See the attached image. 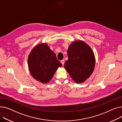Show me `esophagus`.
Wrapping results in <instances>:
<instances>
[{
  "label": "esophagus",
  "instance_id": "obj_1",
  "mask_svg": "<svg viewBox=\"0 0 122 122\" xmlns=\"http://www.w3.org/2000/svg\"><path fill=\"white\" fill-rule=\"evenodd\" d=\"M61 63H62V65H63L64 63V60H61Z\"/></svg>",
  "mask_w": 122,
  "mask_h": 122
}]
</instances>
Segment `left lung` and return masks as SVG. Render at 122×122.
Instances as JSON below:
<instances>
[{
	"label": "left lung",
	"mask_w": 122,
	"mask_h": 122,
	"mask_svg": "<svg viewBox=\"0 0 122 122\" xmlns=\"http://www.w3.org/2000/svg\"><path fill=\"white\" fill-rule=\"evenodd\" d=\"M64 68L77 83L85 82L95 69V57L91 47L82 40L74 41L67 50Z\"/></svg>",
	"instance_id": "1"
}]
</instances>
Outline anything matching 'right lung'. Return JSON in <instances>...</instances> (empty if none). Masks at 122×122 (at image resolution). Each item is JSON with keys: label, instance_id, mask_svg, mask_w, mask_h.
Listing matches in <instances>:
<instances>
[{"label": "right lung", "instance_id": "add662e5", "mask_svg": "<svg viewBox=\"0 0 122 122\" xmlns=\"http://www.w3.org/2000/svg\"><path fill=\"white\" fill-rule=\"evenodd\" d=\"M27 62L32 77L44 84L51 80L57 69L62 66L56 54L46 43L39 44L32 50Z\"/></svg>", "mask_w": 122, "mask_h": 122}]
</instances>
